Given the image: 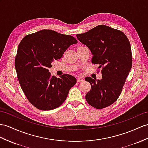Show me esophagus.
I'll return each instance as SVG.
<instances>
[{"mask_svg":"<svg viewBox=\"0 0 148 148\" xmlns=\"http://www.w3.org/2000/svg\"><path fill=\"white\" fill-rule=\"evenodd\" d=\"M84 82V80H83L82 78H79L77 79V82Z\"/></svg>","mask_w":148,"mask_h":148,"instance_id":"34e87169","label":"esophagus"}]
</instances>
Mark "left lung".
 Returning a JSON list of instances; mask_svg holds the SVG:
<instances>
[{"instance_id": "left-lung-1", "label": "left lung", "mask_w": 148, "mask_h": 148, "mask_svg": "<svg viewBox=\"0 0 148 148\" xmlns=\"http://www.w3.org/2000/svg\"><path fill=\"white\" fill-rule=\"evenodd\" d=\"M77 38L90 50L92 62L102 66L101 80L85 78L91 85L90 91L85 95L86 102L98 109L109 106L120 96L132 68L129 39L122 31L105 25L77 34Z\"/></svg>"}]
</instances>
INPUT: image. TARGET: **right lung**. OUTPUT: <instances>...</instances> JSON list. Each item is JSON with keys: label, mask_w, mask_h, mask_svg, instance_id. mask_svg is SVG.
Here are the masks:
<instances>
[{"label": "right lung", "mask_w": 148, "mask_h": 148, "mask_svg": "<svg viewBox=\"0 0 148 148\" xmlns=\"http://www.w3.org/2000/svg\"><path fill=\"white\" fill-rule=\"evenodd\" d=\"M70 35L43 29L25 36L18 46L15 59L17 77L25 95L42 110L58 107L64 102L77 79L68 74L51 76L49 68L68 47L77 44Z\"/></svg>", "instance_id": "right-lung-1"}]
</instances>
